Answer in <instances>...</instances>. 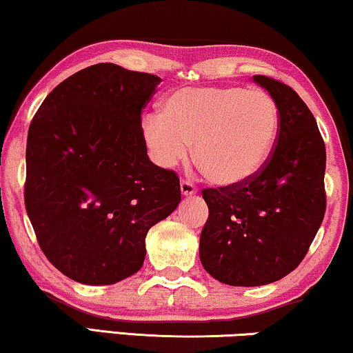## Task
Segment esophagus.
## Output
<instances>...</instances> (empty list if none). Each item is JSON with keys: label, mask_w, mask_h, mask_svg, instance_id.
I'll use <instances>...</instances> for the list:
<instances>
[{"label": "esophagus", "mask_w": 353, "mask_h": 353, "mask_svg": "<svg viewBox=\"0 0 353 353\" xmlns=\"http://www.w3.org/2000/svg\"><path fill=\"white\" fill-rule=\"evenodd\" d=\"M181 192H182V195L189 197V195L197 194V185H195L190 179H182L181 181Z\"/></svg>", "instance_id": "1"}]
</instances>
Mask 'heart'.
Masks as SVG:
<instances>
[{"label":"heart","instance_id":"heart-1","mask_svg":"<svg viewBox=\"0 0 353 353\" xmlns=\"http://www.w3.org/2000/svg\"><path fill=\"white\" fill-rule=\"evenodd\" d=\"M279 128V107L262 89L182 88L164 99L163 115H146L143 138L159 166L174 168L194 143L195 163L208 181L238 185L269 161Z\"/></svg>","mask_w":353,"mask_h":353}]
</instances>
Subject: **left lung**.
I'll list each match as a JSON object with an SVG mask.
<instances>
[{
  "label": "left lung",
  "mask_w": 353,
  "mask_h": 353,
  "mask_svg": "<svg viewBox=\"0 0 353 353\" xmlns=\"http://www.w3.org/2000/svg\"><path fill=\"white\" fill-rule=\"evenodd\" d=\"M279 107L269 161L238 185L203 189L208 220L200 262L218 282L257 287L283 279L305 259L325 213V146L314 115L288 84L256 74Z\"/></svg>",
  "instance_id": "1"
}]
</instances>
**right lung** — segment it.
<instances>
[{
    "instance_id": "add662e5",
    "label": "right lung",
    "mask_w": 353,
    "mask_h": 353,
    "mask_svg": "<svg viewBox=\"0 0 353 353\" xmlns=\"http://www.w3.org/2000/svg\"><path fill=\"white\" fill-rule=\"evenodd\" d=\"M161 78L97 63L71 74L30 122L24 202L61 274L110 285L141 269L151 226L181 202L179 176L150 161L141 114Z\"/></svg>"
}]
</instances>
